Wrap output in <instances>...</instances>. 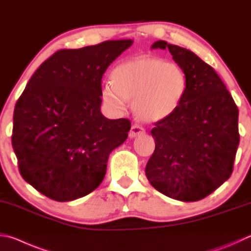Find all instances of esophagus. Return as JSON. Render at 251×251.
Masks as SVG:
<instances>
[{
    "label": "esophagus",
    "mask_w": 251,
    "mask_h": 251,
    "mask_svg": "<svg viewBox=\"0 0 251 251\" xmlns=\"http://www.w3.org/2000/svg\"><path fill=\"white\" fill-rule=\"evenodd\" d=\"M145 133V128L143 126H140L139 124H134L131 126V128L129 130V137L130 138H134V137H137V136L144 134Z\"/></svg>",
    "instance_id": "34e87169"
}]
</instances>
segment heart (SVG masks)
<instances>
[{
    "instance_id": "1",
    "label": "heart",
    "mask_w": 251,
    "mask_h": 251,
    "mask_svg": "<svg viewBox=\"0 0 251 251\" xmlns=\"http://www.w3.org/2000/svg\"><path fill=\"white\" fill-rule=\"evenodd\" d=\"M112 84L103 86L104 102L114 111H124L133 102L136 115L144 121H160L180 106L188 88L181 66L154 57H138L117 65Z\"/></svg>"
}]
</instances>
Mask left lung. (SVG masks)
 <instances>
[{
	"label": "left lung",
	"instance_id": "1",
	"mask_svg": "<svg viewBox=\"0 0 251 251\" xmlns=\"http://www.w3.org/2000/svg\"><path fill=\"white\" fill-rule=\"evenodd\" d=\"M183 68L188 88L177 110L154 123V151L146 176L154 189L183 202L200 201L231 176L239 145L238 107L213 68L189 49L163 40Z\"/></svg>",
	"mask_w": 251,
	"mask_h": 251
}]
</instances>
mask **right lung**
I'll use <instances>...</instances> for the list:
<instances>
[{"mask_svg": "<svg viewBox=\"0 0 251 251\" xmlns=\"http://www.w3.org/2000/svg\"><path fill=\"white\" fill-rule=\"evenodd\" d=\"M107 40L60 49L44 61L17 100L12 146L26 182L58 202L94 191L106 173L108 154L128 137L130 121L102 115V78L131 46Z\"/></svg>", "mask_w": 251, "mask_h": 251, "instance_id": "add662e5", "label": "right lung"}]
</instances>
